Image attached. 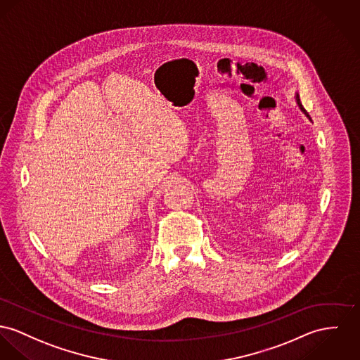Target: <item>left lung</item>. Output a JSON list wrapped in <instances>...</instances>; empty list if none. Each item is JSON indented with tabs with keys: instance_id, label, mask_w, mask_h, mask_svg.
<instances>
[{
	"instance_id": "left-lung-1",
	"label": "left lung",
	"mask_w": 360,
	"mask_h": 360,
	"mask_svg": "<svg viewBox=\"0 0 360 360\" xmlns=\"http://www.w3.org/2000/svg\"><path fill=\"white\" fill-rule=\"evenodd\" d=\"M297 104H299V107L302 108V111L304 112L305 115L308 116V113H307V111H305L304 108H303V105H302V103H300V98H299V96H297Z\"/></svg>"
}]
</instances>
